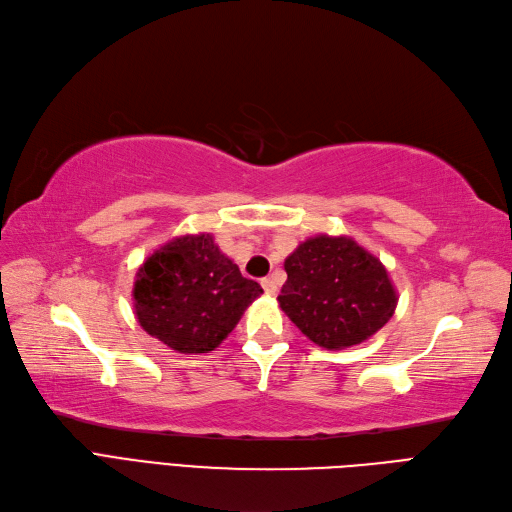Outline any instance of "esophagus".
Listing matches in <instances>:
<instances>
[{
  "label": "esophagus",
  "mask_w": 512,
  "mask_h": 512,
  "mask_svg": "<svg viewBox=\"0 0 512 512\" xmlns=\"http://www.w3.org/2000/svg\"><path fill=\"white\" fill-rule=\"evenodd\" d=\"M260 284H262V288H264V292H267L269 296H273L275 292H277V286H275V281L271 279V277H264L262 281H260Z\"/></svg>",
  "instance_id": "esophagus-1"
}]
</instances>
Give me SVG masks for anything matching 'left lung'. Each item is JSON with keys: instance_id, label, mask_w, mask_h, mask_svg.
<instances>
[{"instance_id": "obj_1", "label": "left lung", "mask_w": 512, "mask_h": 512, "mask_svg": "<svg viewBox=\"0 0 512 512\" xmlns=\"http://www.w3.org/2000/svg\"><path fill=\"white\" fill-rule=\"evenodd\" d=\"M279 307L324 349L358 345L396 311L398 294L377 256L351 237L317 235L286 258Z\"/></svg>"}]
</instances>
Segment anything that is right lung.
<instances>
[{
	"instance_id": "add662e5",
	"label": "right lung",
	"mask_w": 512,
	"mask_h": 512,
	"mask_svg": "<svg viewBox=\"0 0 512 512\" xmlns=\"http://www.w3.org/2000/svg\"><path fill=\"white\" fill-rule=\"evenodd\" d=\"M260 294L214 237L201 233L171 239L139 267L133 307L150 337L180 354H209Z\"/></svg>"
}]
</instances>
